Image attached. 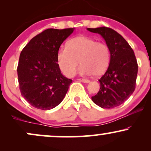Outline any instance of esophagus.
I'll return each mask as SVG.
<instances>
[{
  "mask_svg": "<svg viewBox=\"0 0 151 151\" xmlns=\"http://www.w3.org/2000/svg\"><path fill=\"white\" fill-rule=\"evenodd\" d=\"M79 81H81V82L83 83H89L90 82L89 80H88V79H78Z\"/></svg>",
  "mask_w": 151,
  "mask_h": 151,
  "instance_id": "obj_1",
  "label": "esophagus"
}]
</instances>
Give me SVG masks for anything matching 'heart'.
<instances>
[{
  "label": "heart",
  "instance_id": "1",
  "mask_svg": "<svg viewBox=\"0 0 151 151\" xmlns=\"http://www.w3.org/2000/svg\"><path fill=\"white\" fill-rule=\"evenodd\" d=\"M110 58V50L106 43L81 35L72 38L65 48L59 50L57 61L67 77H73L79 62L81 74L101 76L108 68Z\"/></svg>",
  "mask_w": 151,
  "mask_h": 151
}]
</instances>
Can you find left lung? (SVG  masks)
<instances>
[{"mask_svg": "<svg viewBox=\"0 0 151 151\" xmlns=\"http://www.w3.org/2000/svg\"><path fill=\"white\" fill-rule=\"evenodd\" d=\"M101 35L110 50L108 69L99 79L100 89L91 97L93 103L103 109H112L122 104L136 88L138 74L134 52L120 34L106 27L87 28Z\"/></svg>", "mask_w": 151, "mask_h": 151, "instance_id": "8db88e82", "label": "left lung"}]
</instances>
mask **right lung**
<instances>
[{"label":"right lung","mask_w":151,"mask_h":151,"mask_svg":"<svg viewBox=\"0 0 151 151\" xmlns=\"http://www.w3.org/2000/svg\"><path fill=\"white\" fill-rule=\"evenodd\" d=\"M74 30L47 29L32 38L22 50L17 69L20 90L35 108L50 110L65 98L72 80L62 75L57 55Z\"/></svg>","instance_id":"obj_1"}]
</instances>
